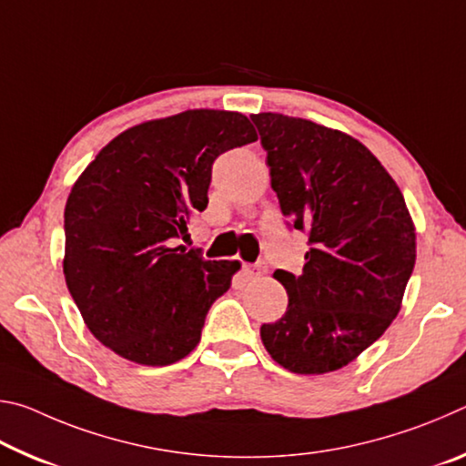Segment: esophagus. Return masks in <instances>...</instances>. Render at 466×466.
Wrapping results in <instances>:
<instances>
[{
    "label": "esophagus",
    "mask_w": 466,
    "mask_h": 466,
    "mask_svg": "<svg viewBox=\"0 0 466 466\" xmlns=\"http://www.w3.org/2000/svg\"><path fill=\"white\" fill-rule=\"evenodd\" d=\"M267 273V263L265 261H258L255 265H248L244 267V275H247L248 279H257V278H263Z\"/></svg>",
    "instance_id": "esophagus-1"
}]
</instances>
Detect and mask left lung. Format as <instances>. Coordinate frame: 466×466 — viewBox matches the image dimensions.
Returning <instances> with one entry per match:
<instances>
[{
	"mask_svg": "<svg viewBox=\"0 0 466 466\" xmlns=\"http://www.w3.org/2000/svg\"><path fill=\"white\" fill-rule=\"evenodd\" d=\"M281 214L309 230L302 275L278 269L288 310L261 327L269 356L294 374H327L368 350L400 310L415 265L403 193L358 139L279 113L250 116Z\"/></svg>",
	"mask_w": 466,
	"mask_h": 466,
	"instance_id": "left-lung-1",
	"label": "left lung"
}]
</instances>
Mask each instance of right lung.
<instances>
[{"instance_id": "right-lung-1", "label": "right lung", "mask_w": 466, "mask_h": 466, "mask_svg": "<svg viewBox=\"0 0 466 466\" xmlns=\"http://www.w3.org/2000/svg\"><path fill=\"white\" fill-rule=\"evenodd\" d=\"M250 141L242 113L185 110L123 131L74 183L63 275L86 327L116 356L170 366L199 343L240 263L205 261L175 242L208 208L216 157Z\"/></svg>"}]
</instances>
